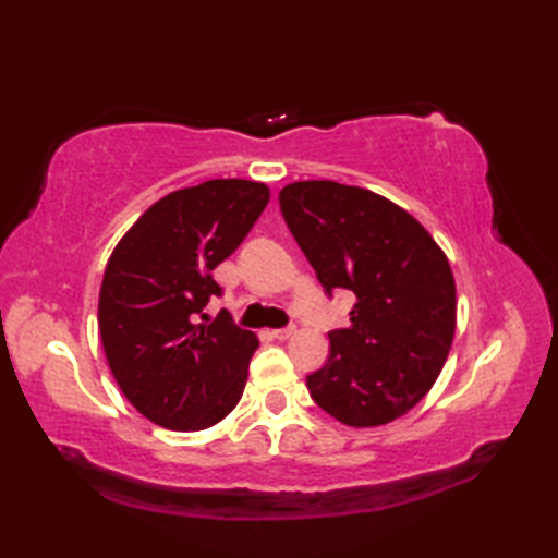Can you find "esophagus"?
<instances>
[{
  "instance_id": "34e87169",
  "label": "esophagus",
  "mask_w": 558,
  "mask_h": 558,
  "mask_svg": "<svg viewBox=\"0 0 558 558\" xmlns=\"http://www.w3.org/2000/svg\"><path fill=\"white\" fill-rule=\"evenodd\" d=\"M294 333H298V328H294V326H286V328H276V330H272V338L288 340V338H292Z\"/></svg>"
}]
</instances>
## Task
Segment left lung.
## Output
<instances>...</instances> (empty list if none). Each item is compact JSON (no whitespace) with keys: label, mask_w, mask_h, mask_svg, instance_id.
<instances>
[{"label":"left lung","mask_w":558,"mask_h":558,"mask_svg":"<svg viewBox=\"0 0 558 558\" xmlns=\"http://www.w3.org/2000/svg\"><path fill=\"white\" fill-rule=\"evenodd\" d=\"M280 210L328 298L354 292L350 326L306 376L314 402L348 426L402 417L441 374L456 336V280L441 246L393 201L330 180L292 182Z\"/></svg>","instance_id":"left-lung-1"}]
</instances>
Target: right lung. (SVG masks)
Instances as JSON below:
<instances>
[{"instance_id": "obj_1", "label": "right lung", "mask_w": 558, "mask_h": 558, "mask_svg": "<svg viewBox=\"0 0 558 558\" xmlns=\"http://www.w3.org/2000/svg\"><path fill=\"white\" fill-rule=\"evenodd\" d=\"M270 198L266 184L208 180L156 201L108 260L98 328L114 381L165 429L198 432L234 410L258 348L228 312L213 270L244 242Z\"/></svg>"}]
</instances>
